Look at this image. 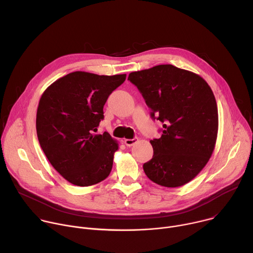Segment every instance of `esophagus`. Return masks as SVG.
Segmentation results:
<instances>
[{
  "instance_id": "34e87169",
  "label": "esophagus",
  "mask_w": 253,
  "mask_h": 253,
  "mask_svg": "<svg viewBox=\"0 0 253 253\" xmlns=\"http://www.w3.org/2000/svg\"><path fill=\"white\" fill-rule=\"evenodd\" d=\"M138 142V139L137 138H133V139H125L124 140V143H125V145L126 146H133L134 144H136Z\"/></svg>"
}]
</instances>
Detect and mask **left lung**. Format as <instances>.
Here are the masks:
<instances>
[{"label":"left lung","mask_w":253,"mask_h":253,"mask_svg":"<svg viewBox=\"0 0 253 253\" xmlns=\"http://www.w3.org/2000/svg\"><path fill=\"white\" fill-rule=\"evenodd\" d=\"M133 83L163 123L159 139L150 140L153 157L143 169L153 182L165 187L188 183L203 169L215 147L218 111L206 81L173 65L132 72Z\"/></svg>","instance_id":"obj_1"}]
</instances>
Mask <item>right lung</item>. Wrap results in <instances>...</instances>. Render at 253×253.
<instances>
[{
    "label": "right lung",
    "mask_w": 253,
    "mask_h": 253,
    "mask_svg": "<svg viewBox=\"0 0 253 253\" xmlns=\"http://www.w3.org/2000/svg\"><path fill=\"white\" fill-rule=\"evenodd\" d=\"M126 74L104 76L76 71L51 84L39 102L36 129L52 166L70 183L91 186L109 176L118 142L94 134L103 107Z\"/></svg>",
    "instance_id": "add662e5"
}]
</instances>
